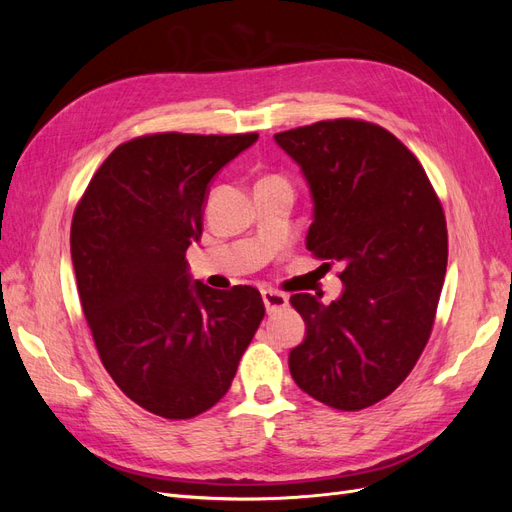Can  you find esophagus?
Segmentation results:
<instances>
[{
  "label": "esophagus",
  "instance_id": "1",
  "mask_svg": "<svg viewBox=\"0 0 512 512\" xmlns=\"http://www.w3.org/2000/svg\"><path fill=\"white\" fill-rule=\"evenodd\" d=\"M262 301H265V307H267L269 314L280 312V309L288 307V297H286V294L280 292V290H273V288L262 290Z\"/></svg>",
  "mask_w": 512,
  "mask_h": 512
}]
</instances>
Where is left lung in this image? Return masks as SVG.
<instances>
[{
	"label": "left lung",
	"instance_id": "left-lung-1",
	"mask_svg": "<svg viewBox=\"0 0 512 512\" xmlns=\"http://www.w3.org/2000/svg\"><path fill=\"white\" fill-rule=\"evenodd\" d=\"M314 198L307 250L339 262L344 292L324 305L292 294L305 339L290 350L299 389L335 410H363L408 378L436 320L448 235L414 153L376 123L316 121L275 134ZM322 265V267H324Z\"/></svg>",
	"mask_w": 512,
	"mask_h": 512
}]
</instances>
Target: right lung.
Here are the masks:
<instances>
[{"label": "right lung", "instance_id": "right-lung-1", "mask_svg": "<svg viewBox=\"0 0 512 512\" xmlns=\"http://www.w3.org/2000/svg\"><path fill=\"white\" fill-rule=\"evenodd\" d=\"M258 134L162 132L119 145L74 209L70 252L104 369L134 404L173 421L226 395L265 303L188 273L209 181Z\"/></svg>", "mask_w": 512, "mask_h": 512}]
</instances>
